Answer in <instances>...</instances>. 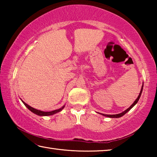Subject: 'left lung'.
<instances>
[{
  "label": "left lung",
  "instance_id": "8db88e82",
  "mask_svg": "<svg viewBox=\"0 0 157 157\" xmlns=\"http://www.w3.org/2000/svg\"><path fill=\"white\" fill-rule=\"evenodd\" d=\"M143 86H142L141 89H140V94H139V96H138V98H136V100H135L134 102V103H133V104H132L131 106H130V107H129L128 109H126L125 111H123V112L121 113H118V114H113V115H107V114H103V113H101V114H102V115H103L104 116L109 117V118H120V117L124 116V114H125L127 112H128V111H129L130 109H132L133 107H134V106L135 105H136V103L138 102V101H139V98H140V95H141L142 91H143Z\"/></svg>",
  "mask_w": 157,
  "mask_h": 157
}]
</instances>
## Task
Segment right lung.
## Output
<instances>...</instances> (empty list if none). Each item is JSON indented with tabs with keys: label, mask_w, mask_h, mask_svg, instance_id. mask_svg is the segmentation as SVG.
Here are the masks:
<instances>
[{
	"label": "right lung",
	"mask_w": 157,
	"mask_h": 157,
	"mask_svg": "<svg viewBox=\"0 0 157 157\" xmlns=\"http://www.w3.org/2000/svg\"><path fill=\"white\" fill-rule=\"evenodd\" d=\"M22 102L23 104L25 105V106L26 107H27L29 110L31 111L32 112L36 114V115L38 116H51V115H53V114H55L57 113L58 112H59V111H62L63 108H64L65 106L63 105L62 107H61L60 109H56V110H54V111H40V110H37L36 109H34L33 107H30V106H29L28 105L26 104L25 102H23V101L22 100Z\"/></svg>",
	"instance_id": "right-lung-1"
}]
</instances>
